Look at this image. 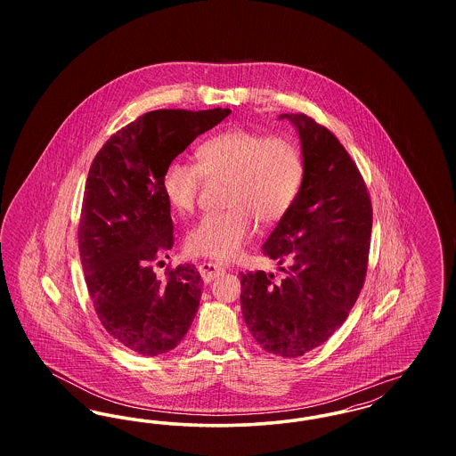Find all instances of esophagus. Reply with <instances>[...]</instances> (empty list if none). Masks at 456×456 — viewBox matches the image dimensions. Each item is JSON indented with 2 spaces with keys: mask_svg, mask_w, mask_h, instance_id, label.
Instances as JSON below:
<instances>
[{
  "mask_svg": "<svg viewBox=\"0 0 456 456\" xmlns=\"http://www.w3.org/2000/svg\"><path fill=\"white\" fill-rule=\"evenodd\" d=\"M198 270H200V273L203 277V282L207 283L216 281L217 277L225 273V268L220 266V265H216V263H201L198 266Z\"/></svg>",
  "mask_w": 456,
  "mask_h": 456,
  "instance_id": "34e87169",
  "label": "esophagus"
}]
</instances>
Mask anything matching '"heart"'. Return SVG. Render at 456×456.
I'll use <instances>...</instances> for the list:
<instances>
[{
    "label": "heart",
    "mask_w": 456,
    "mask_h": 456,
    "mask_svg": "<svg viewBox=\"0 0 456 456\" xmlns=\"http://www.w3.org/2000/svg\"><path fill=\"white\" fill-rule=\"evenodd\" d=\"M196 164L174 159L160 179L169 207L179 214L195 208L205 179H224V212L207 214L186 236V249L216 261L232 260L261 225L282 220L294 205L304 179L303 153L283 136L231 128L196 147Z\"/></svg>",
    "instance_id": "b5f03b06"
}]
</instances>
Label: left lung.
I'll return each instance as SVG.
<instances>
[{
  "label": "left lung",
  "instance_id": "left-lung-1",
  "mask_svg": "<svg viewBox=\"0 0 456 456\" xmlns=\"http://www.w3.org/2000/svg\"><path fill=\"white\" fill-rule=\"evenodd\" d=\"M299 134L304 179L263 244L283 272H240V309L270 354L299 357L347 320L368 270L372 207L364 179L337 136L305 114H281Z\"/></svg>",
  "mask_w": 456,
  "mask_h": 456
}]
</instances>
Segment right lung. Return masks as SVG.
Here are the masks:
<instances>
[{
    "label": "right lung",
    "mask_w": 456,
    "mask_h": 456,
    "mask_svg": "<svg viewBox=\"0 0 456 456\" xmlns=\"http://www.w3.org/2000/svg\"><path fill=\"white\" fill-rule=\"evenodd\" d=\"M229 114L151 110L114 133L90 166L78 225L84 275L101 323L134 354L173 350L195 320L203 285L195 265H179L164 279L153 272L174 244L160 179L198 134Z\"/></svg>",
    "instance_id": "1"
}]
</instances>
